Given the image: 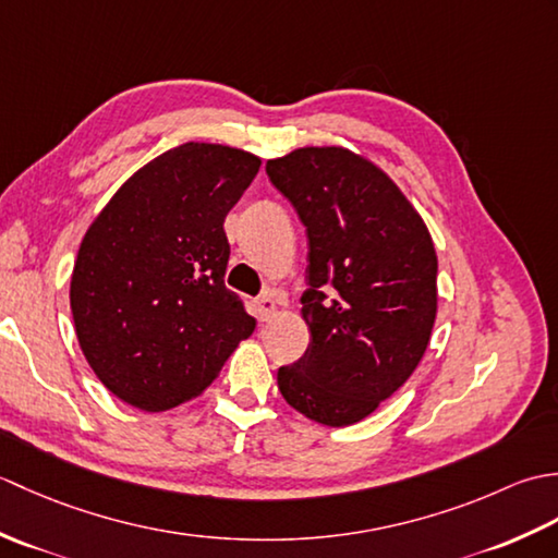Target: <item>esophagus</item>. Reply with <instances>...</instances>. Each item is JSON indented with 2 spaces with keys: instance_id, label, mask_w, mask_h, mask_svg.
Returning a JSON list of instances; mask_svg holds the SVG:
<instances>
[{
  "instance_id": "1",
  "label": "esophagus",
  "mask_w": 558,
  "mask_h": 558,
  "mask_svg": "<svg viewBox=\"0 0 558 558\" xmlns=\"http://www.w3.org/2000/svg\"><path fill=\"white\" fill-rule=\"evenodd\" d=\"M256 314H258L260 322H270V318L278 314V300L272 298L270 292L260 294V298L256 300Z\"/></svg>"
}]
</instances>
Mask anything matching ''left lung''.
<instances>
[{
  "label": "left lung",
  "mask_w": 558,
  "mask_h": 558,
  "mask_svg": "<svg viewBox=\"0 0 558 558\" xmlns=\"http://www.w3.org/2000/svg\"><path fill=\"white\" fill-rule=\"evenodd\" d=\"M266 172L310 236L302 316L310 348L278 369V388L304 417L360 422L408 381L436 322V248L422 216L372 160L306 146Z\"/></svg>",
  "instance_id": "1"
}]
</instances>
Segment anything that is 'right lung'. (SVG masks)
Here are the masks:
<instances>
[{
    "mask_svg": "<svg viewBox=\"0 0 558 558\" xmlns=\"http://www.w3.org/2000/svg\"><path fill=\"white\" fill-rule=\"evenodd\" d=\"M260 168L252 153L189 144L117 189L78 246L71 314L105 388L144 412L204 393L256 322L225 288V216Z\"/></svg>",
    "mask_w": 558,
    "mask_h": 558,
    "instance_id": "1",
    "label": "right lung"
}]
</instances>
